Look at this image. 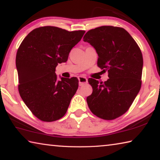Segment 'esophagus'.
I'll use <instances>...</instances> for the list:
<instances>
[{"mask_svg": "<svg viewBox=\"0 0 160 160\" xmlns=\"http://www.w3.org/2000/svg\"><path fill=\"white\" fill-rule=\"evenodd\" d=\"M78 80H79V85L80 86H82L85 85V84L88 83V79L85 77L80 76L78 77Z\"/></svg>", "mask_w": 160, "mask_h": 160, "instance_id": "obj_1", "label": "esophagus"}]
</instances>
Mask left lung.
<instances>
[{"label": "left lung", "mask_w": 160, "mask_h": 160, "mask_svg": "<svg viewBox=\"0 0 160 160\" xmlns=\"http://www.w3.org/2000/svg\"><path fill=\"white\" fill-rule=\"evenodd\" d=\"M83 41L95 48L97 66L107 70L109 78L104 82L88 80L92 88V93L87 97L88 107L97 117L113 120L129 109L141 88V50L128 32L118 27L90 29Z\"/></svg>", "instance_id": "obj_1"}]
</instances>
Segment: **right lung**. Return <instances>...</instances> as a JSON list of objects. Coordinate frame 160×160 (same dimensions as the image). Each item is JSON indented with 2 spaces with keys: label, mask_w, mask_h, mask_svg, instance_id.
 I'll return each instance as SVG.
<instances>
[{
  "label": "right lung",
  "mask_w": 160,
  "mask_h": 160,
  "mask_svg": "<svg viewBox=\"0 0 160 160\" xmlns=\"http://www.w3.org/2000/svg\"><path fill=\"white\" fill-rule=\"evenodd\" d=\"M85 32L41 27L29 32L19 47L16 54L19 93L39 120L51 122L66 114L78 88V80L61 78L58 81L56 68L67 61L70 50Z\"/></svg>",
  "instance_id": "obj_1"
}]
</instances>
